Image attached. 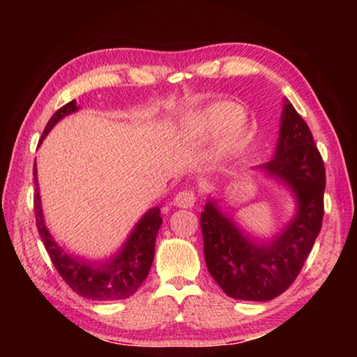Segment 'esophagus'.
I'll return each instance as SVG.
<instances>
[{
  "instance_id": "esophagus-1",
  "label": "esophagus",
  "mask_w": 357,
  "mask_h": 357,
  "mask_svg": "<svg viewBox=\"0 0 357 357\" xmlns=\"http://www.w3.org/2000/svg\"><path fill=\"white\" fill-rule=\"evenodd\" d=\"M195 192L193 190H181L176 193V197H174V206L178 208H192L193 204H195Z\"/></svg>"
}]
</instances>
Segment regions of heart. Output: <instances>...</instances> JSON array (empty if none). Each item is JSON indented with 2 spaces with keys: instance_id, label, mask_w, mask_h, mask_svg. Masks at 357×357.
<instances>
[{
  "instance_id": "heart-1",
  "label": "heart",
  "mask_w": 357,
  "mask_h": 357,
  "mask_svg": "<svg viewBox=\"0 0 357 357\" xmlns=\"http://www.w3.org/2000/svg\"><path fill=\"white\" fill-rule=\"evenodd\" d=\"M238 114L239 107L233 102H214L197 114L193 124L197 129L209 132V134L225 127L226 129L222 132L220 149L222 153H233V151L243 146L250 134L249 119L244 114L238 117Z\"/></svg>"
}]
</instances>
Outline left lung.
<instances>
[{
  "label": "left lung",
  "instance_id": "8db88e82",
  "mask_svg": "<svg viewBox=\"0 0 357 357\" xmlns=\"http://www.w3.org/2000/svg\"><path fill=\"white\" fill-rule=\"evenodd\" d=\"M287 187L296 208L289 222L268 239L253 236L214 197L200 215L209 274L229 298L266 302L277 298L301 273L321 229L326 172L305 121L283 100L273 159L255 167Z\"/></svg>",
  "mask_w": 357,
  "mask_h": 357
}]
</instances>
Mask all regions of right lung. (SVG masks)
I'll use <instances>...</instances> for the list:
<instances>
[{"mask_svg": "<svg viewBox=\"0 0 357 357\" xmlns=\"http://www.w3.org/2000/svg\"><path fill=\"white\" fill-rule=\"evenodd\" d=\"M80 110L75 100L59 108L48 121L42 140L48 135L55 126L63 118ZM40 140V143H42ZM34 213L36 225H38L42 243L50 255L52 263L55 264L63 280L82 296V298L91 301H121L128 299L134 294L142 283L148 277V273L153 266L155 236L162 225V217L159 206H154L144 213L140 220L132 228L128 239L119 247L118 252L104 259H88L74 253L64 252L52 233L48 231L42 211L39 183H38V167L34 160Z\"/></svg>", "mask_w": 357, "mask_h": 357, "instance_id": "1", "label": "right lung"}]
</instances>
